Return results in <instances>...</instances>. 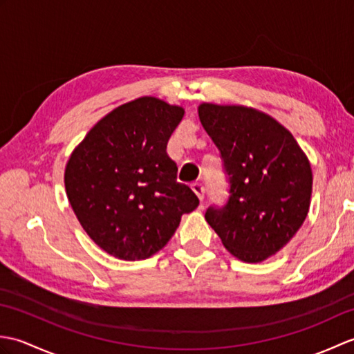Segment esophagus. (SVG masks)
Returning <instances> with one entry per match:
<instances>
[{"label": "esophagus", "mask_w": 354, "mask_h": 354, "mask_svg": "<svg viewBox=\"0 0 354 354\" xmlns=\"http://www.w3.org/2000/svg\"><path fill=\"white\" fill-rule=\"evenodd\" d=\"M192 190L196 193V196L199 198V201H204V194H205L204 185H202L201 183H194V184H192Z\"/></svg>", "instance_id": "1"}]
</instances>
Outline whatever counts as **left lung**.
<instances>
[{
  "instance_id": "obj_1",
  "label": "left lung",
  "mask_w": 354,
  "mask_h": 354,
  "mask_svg": "<svg viewBox=\"0 0 354 354\" xmlns=\"http://www.w3.org/2000/svg\"><path fill=\"white\" fill-rule=\"evenodd\" d=\"M198 112L230 183L228 201L208 207L205 219L234 257L266 260L309 213L310 162L293 135L265 112L213 103H202Z\"/></svg>"
}]
</instances>
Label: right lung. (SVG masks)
Segmentation results:
<instances>
[{
	"label": "right lung",
	"instance_id": "1",
	"mask_svg": "<svg viewBox=\"0 0 354 354\" xmlns=\"http://www.w3.org/2000/svg\"><path fill=\"white\" fill-rule=\"evenodd\" d=\"M183 117L181 106L140 97L104 115L66 162L73 212L117 259H149L199 205L190 187L176 181V162L165 150Z\"/></svg>",
	"mask_w": 354,
	"mask_h": 354
}]
</instances>
